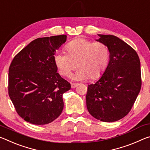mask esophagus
Here are the masks:
<instances>
[{"mask_svg":"<svg viewBox=\"0 0 150 150\" xmlns=\"http://www.w3.org/2000/svg\"><path fill=\"white\" fill-rule=\"evenodd\" d=\"M78 86V84H76V83H71V87H72V88H74L76 86Z\"/></svg>","mask_w":150,"mask_h":150,"instance_id":"34e87169","label":"esophagus"}]
</instances>
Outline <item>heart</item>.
<instances>
[{"mask_svg":"<svg viewBox=\"0 0 150 150\" xmlns=\"http://www.w3.org/2000/svg\"><path fill=\"white\" fill-rule=\"evenodd\" d=\"M66 50L67 54L58 52L54 56V62L63 76L69 77L78 66L74 80H94L104 73L108 64L109 49L102 42L78 38L70 42Z\"/></svg>","mask_w":150,"mask_h":150,"instance_id":"obj_1","label":"heart"}]
</instances>
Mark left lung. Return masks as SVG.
<instances>
[{
	"mask_svg": "<svg viewBox=\"0 0 150 150\" xmlns=\"http://www.w3.org/2000/svg\"><path fill=\"white\" fill-rule=\"evenodd\" d=\"M108 46L110 61L101 78L88 85L86 106L96 119L113 122L130 111L142 86L140 61L134 48L113 35L98 34Z\"/></svg>",
	"mask_w": 150,
	"mask_h": 150,
	"instance_id": "1",
	"label": "left lung"
}]
</instances>
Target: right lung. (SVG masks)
<instances>
[{"instance_id":"add662e5","label":"right lung","mask_w":150,"mask_h":150,"mask_svg":"<svg viewBox=\"0 0 150 150\" xmlns=\"http://www.w3.org/2000/svg\"><path fill=\"white\" fill-rule=\"evenodd\" d=\"M66 37L35 39L14 56L10 65L9 97L17 114L29 123L48 124L62 112V95L71 86L57 72L54 56Z\"/></svg>"}]
</instances>
